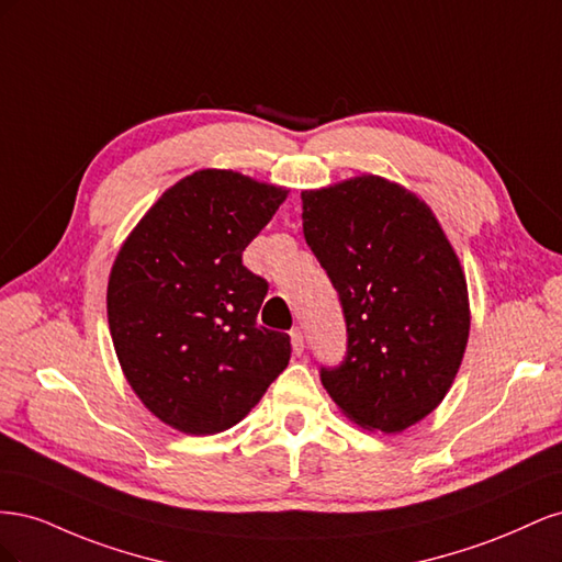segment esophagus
<instances>
[{"label":"esophagus","mask_w":562,"mask_h":562,"mask_svg":"<svg viewBox=\"0 0 562 562\" xmlns=\"http://www.w3.org/2000/svg\"><path fill=\"white\" fill-rule=\"evenodd\" d=\"M291 342H293V351L302 353V349H304V335H302L300 328L291 330Z\"/></svg>","instance_id":"1"}]
</instances>
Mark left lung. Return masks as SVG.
Instances as JSON below:
<instances>
[{
    "mask_svg": "<svg viewBox=\"0 0 562 562\" xmlns=\"http://www.w3.org/2000/svg\"><path fill=\"white\" fill-rule=\"evenodd\" d=\"M307 246L342 304L345 361L321 382L349 419L398 434L436 411L469 339L467 279L427 203L380 176L302 192Z\"/></svg>",
    "mask_w": 562,
    "mask_h": 562,
    "instance_id": "8db88e82",
    "label": "left lung"
}]
</instances>
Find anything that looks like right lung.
<instances>
[{
	"label": "right lung",
	"instance_id": "1",
	"mask_svg": "<svg viewBox=\"0 0 562 562\" xmlns=\"http://www.w3.org/2000/svg\"><path fill=\"white\" fill-rule=\"evenodd\" d=\"M285 196L206 168L166 190L119 250L108 283L114 351L168 427H234L291 361V337L258 326L269 283L241 260Z\"/></svg>",
	"mask_w": 562,
	"mask_h": 562
}]
</instances>
